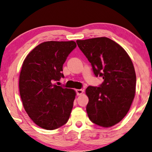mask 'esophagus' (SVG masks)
<instances>
[{"mask_svg": "<svg viewBox=\"0 0 152 152\" xmlns=\"http://www.w3.org/2000/svg\"><path fill=\"white\" fill-rule=\"evenodd\" d=\"M84 93V89H77L76 90V93L78 95H81Z\"/></svg>", "mask_w": 152, "mask_h": 152, "instance_id": "esophagus-1", "label": "esophagus"}]
</instances>
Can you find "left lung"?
I'll return each instance as SVG.
<instances>
[{"label":"left lung","mask_w":152,"mask_h":152,"mask_svg":"<svg viewBox=\"0 0 152 152\" xmlns=\"http://www.w3.org/2000/svg\"><path fill=\"white\" fill-rule=\"evenodd\" d=\"M76 43L91 63L95 76L104 79L99 87L86 88L88 116L102 127L114 126L126 116L135 97L136 75L131 59L109 38L77 40Z\"/></svg>","instance_id":"8db88e82"}]
</instances>
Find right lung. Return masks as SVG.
Masks as SVG:
<instances>
[{"label": "right lung", "instance_id": "right-lung-1", "mask_svg": "<svg viewBox=\"0 0 152 152\" xmlns=\"http://www.w3.org/2000/svg\"><path fill=\"white\" fill-rule=\"evenodd\" d=\"M76 47L74 41H46L24 60L19 88L23 106L31 120L43 129H57L68 121L76 92L54 84L64 77L63 64Z\"/></svg>", "mask_w": 152, "mask_h": 152}]
</instances>
